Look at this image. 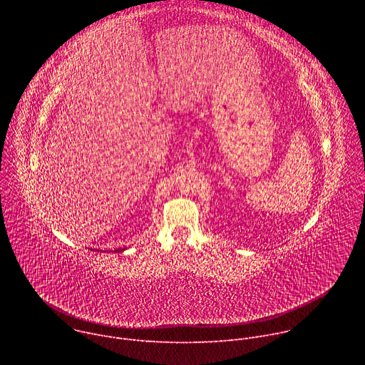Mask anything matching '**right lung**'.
<instances>
[{
    "label": "right lung",
    "instance_id": "right-lung-1",
    "mask_svg": "<svg viewBox=\"0 0 365 365\" xmlns=\"http://www.w3.org/2000/svg\"><path fill=\"white\" fill-rule=\"evenodd\" d=\"M117 251H118V252H120V251H124V248H118V250H115V252H117Z\"/></svg>",
    "mask_w": 365,
    "mask_h": 365
}]
</instances>
